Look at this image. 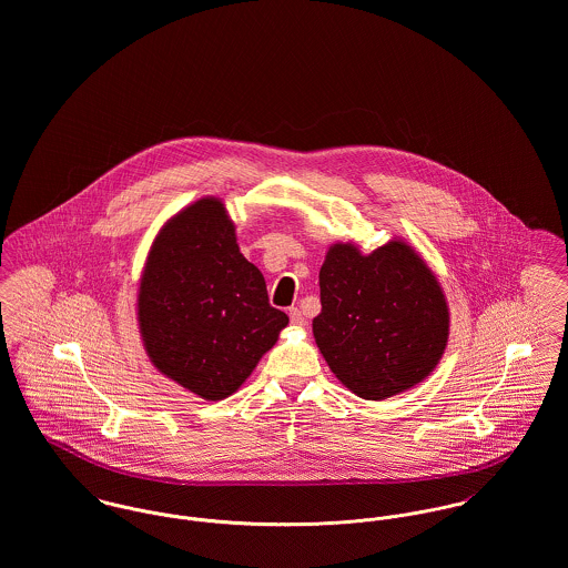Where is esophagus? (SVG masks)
Returning a JSON list of instances; mask_svg holds the SVG:
<instances>
[{
    "label": "esophagus",
    "instance_id": "esophagus-1",
    "mask_svg": "<svg viewBox=\"0 0 568 568\" xmlns=\"http://www.w3.org/2000/svg\"><path fill=\"white\" fill-rule=\"evenodd\" d=\"M290 320H292L294 326H303V324H305V315H303V312H301L298 307H292V310H290Z\"/></svg>",
    "mask_w": 568,
    "mask_h": 568
}]
</instances>
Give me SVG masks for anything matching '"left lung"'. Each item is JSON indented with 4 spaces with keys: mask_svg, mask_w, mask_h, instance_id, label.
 Wrapping results in <instances>:
<instances>
[{
    "mask_svg": "<svg viewBox=\"0 0 568 568\" xmlns=\"http://www.w3.org/2000/svg\"><path fill=\"white\" fill-rule=\"evenodd\" d=\"M314 337L337 381L366 400L429 377L448 342L450 314L438 276L405 240L364 254L335 242L320 267Z\"/></svg>",
    "mask_w": 568,
    "mask_h": 568,
    "instance_id": "1",
    "label": "left lung"
}]
</instances>
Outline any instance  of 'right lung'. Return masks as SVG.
Wrapping results in <instances>:
<instances>
[{"label": "right lung", "mask_w": 568, "mask_h": 568, "mask_svg": "<svg viewBox=\"0 0 568 568\" xmlns=\"http://www.w3.org/2000/svg\"><path fill=\"white\" fill-rule=\"evenodd\" d=\"M136 322L161 375L204 400H222L253 375L290 317L270 307L265 278L240 253L226 204L204 195L154 237Z\"/></svg>", "instance_id": "1"}]
</instances>
